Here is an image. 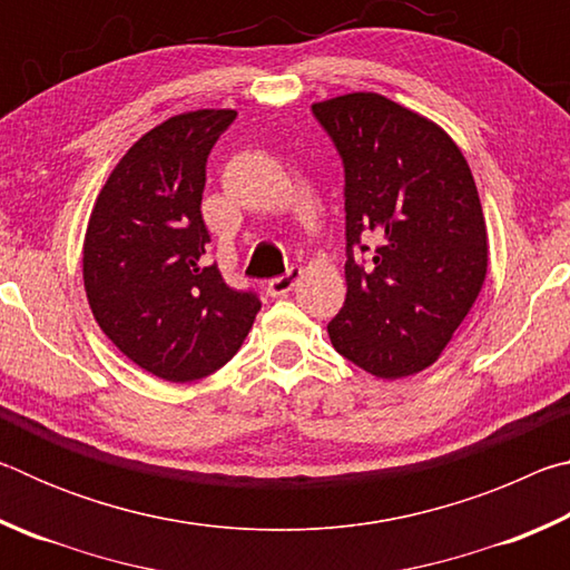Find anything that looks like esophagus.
<instances>
[{"instance_id":"34e87169","label":"esophagus","mask_w":570,"mask_h":570,"mask_svg":"<svg viewBox=\"0 0 570 570\" xmlns=\"http://www.w3.org/2000/svg\"><path fill=\"white\" fill-rule=\"evenodd\" d=\"M298 278H302V268L292 266L284 276L272 278V282H268V286H266V292H268V296H274V298L276 296H286L288 292H292Z\"/></svg>"}]
</instances>
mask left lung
Instances as JSON below:
<instances>
[{
    "mask_svg": "<svg viewBox=\"0 0 570 570\" xmlns=\"http://www.w3.org/2000/svg\"><path fill=\"white\" fill-rule=\"evenodd\" d=\"M312 112L344 166L346 298L330 340L374 377H410L442 354L485 282L475 180L440 125L377 92ZM354 249L371 264L356 263Z\"/></svg>",
    "mask_w": 570,
    "mask_h": 570,
    "instance_id": "8db88e82",
    "label": "left lung"
}]
</instances>
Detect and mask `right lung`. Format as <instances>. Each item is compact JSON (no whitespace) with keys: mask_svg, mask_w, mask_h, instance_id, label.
Masks as SVG:
<instances>
[{"mask_svg":"<svg viewBox=\"0 0 570 570\" xmlns=\"http://www.w3.org/2000/svg\"><path fill=\"white\" fill-rule=\"evenodd\" d=\"M236 110L160 122L125 153L90 214L82 248L95 322L142 370L196 382L244 344L262 302L206 266V160Z\"/></svg>","mask_w":570,"mask_h":570,"instance_id":"obj_1","label":"right lung"}]
</instances>
